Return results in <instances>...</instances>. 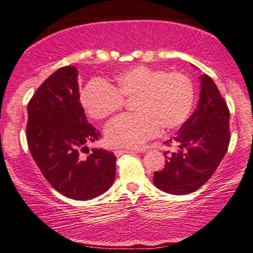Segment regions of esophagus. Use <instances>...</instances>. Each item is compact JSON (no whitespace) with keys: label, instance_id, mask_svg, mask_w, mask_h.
<instances>
[{"label":"esophagus","instance_id":"obj_1","mask_svg":"<svg viewBox=\"0 0 253 253\" xmlns=\"http://www.w3.org/2000/svg\"><path fill=\"white\" fill-rule=\"evenodd\" d=\"M132 152L137 153V151H131V149H115V151H114L115 155H116V156H121V155H123V154H125V153H132Z\"/></svg>","mask_w":253,"mask_h":253}]
</instances>
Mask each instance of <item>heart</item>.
<instances>
[{
	"label": "heart",
	"instance_id": "b5f03b06",
	"mask_svg": "<svg viewBox=\"0 0 253 253\" xmlns=\"http://www.w3.org/2000/svg\"><path fill=\"white\" fill-rule=\"evenodd\" d=\"M193 81L181 71L166 72L146 66L127 69L115 78V85L92 80L84 85L80 100L95 119H105L132 99L137 113L118 116L106 126L107 142L113 146L137 148L156 137L182 126L194 104Z\"/></svg>",
	"mask_w": 253,
	"mask_h": 253
}]
</instances>
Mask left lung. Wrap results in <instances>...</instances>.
I'll list each match as a JSON object with an SVG mask.
<instances>
[{
    "label": "left lung",
    "instance_id": "1",
    "mask_svg": "<svg viewBox=\"0 0 253 253\" xmlns=\"http://www.w3.org/2000/svg\"><path fill=\"white\" fill-rule=\"evenodd\" d=\"M230 111L214 81L201 76L198 108L173 139L178 151L164 152L165 166L154 173V184L169 194H188L207 183L223 160L230 143Z\"/></svg>",
    "mask_w": 253,
    "mask_h": 253
}]
</instances>
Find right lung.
Instances as JSON below:
<instances>
[{
    "label": "right lung",
    "mask_w": 253,
    "mask_h": 253,
    "mask_svg": "<svg viewBox=\"0 0 253 253\" xmlns=\"http://www.w3.org/2000/svg\"><path fill=\"white\" fill-rule=\"evenodd\" d=\"M77 77L76 67H62L38 88L28 104L27 139L51 186L67 198L85 201L113 185L116 156L85 146L101 135L87 123Z\"/></svg>",
    "instance_id": "right-lung-1"
}]
</instances>
